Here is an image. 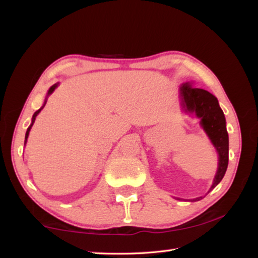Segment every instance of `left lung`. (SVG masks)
I'll return each instance as SVG.
<instances>
[{
  "label": "left lung",
  "mask_w": 258,
  "mask_h": 258,
  "mask_svg": "<svg viewBox=\"0 0 258 258\" xmlns=\"http://www.w3.org/2000/svg\"><path fill=\"white\" fill-rule=\"evenodd\" d=\"M182 109L185 112H195L200 118V125L211 139L213 146L218 154V167L216 175L209 191H212L222 181L229 164V135L226 131V121L216 97L208 91L194 87L190 83H184L180 87ZM208 191V192H209ZM203 197L191 199L198 202Z\"/></svg>",
  "instance_id": "8db88e82"
}]
</instances>
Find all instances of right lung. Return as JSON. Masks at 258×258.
I'll return each instance as SVG.
<instances>
[{"label": "right lung", "mask_w": 258, "mask_h": 258, "mask_svg": "<svg viewBox=\"0 0 258 258\" xmlns=\"http://www.w3.org/2000/svg\"><path fill=\"white\" fill-rule=\"evenodd\" d=\"M58 86V84H54V85H52L51 87H50V90H49V92H47V95H46V98H45V101H44V103H43V106H42V108L41 109H38L37 111H35V113L33 115V118H32V124H30V126L29 127L27 128V132H26V137H25V145H26V142H27V139H28V135H29V131H30V128H32V126H33V124H34V121H35V118H36V116L38 115V113H40V111L42 110L43 108H44V106H45V103H46V99H47V97H49V95L53 92V91L55 90V87Z\"/></svg>", "instance_id": "right-lung-1"}]
</instances>
